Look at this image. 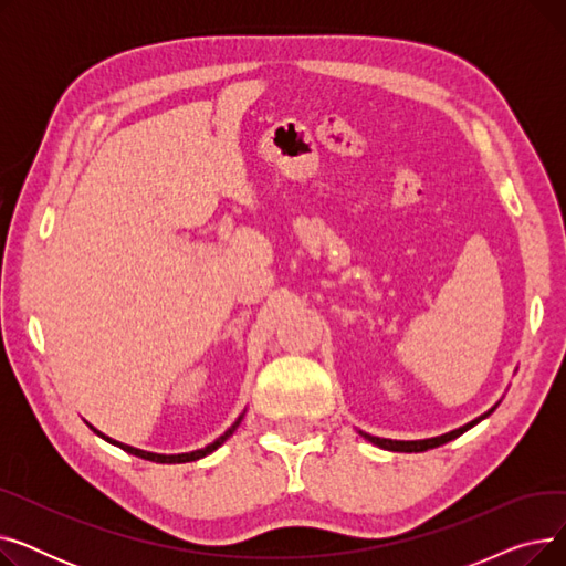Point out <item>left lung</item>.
I'll return each mask as SVG.
<instances>
[{
    "label": "left lung",
    "instance_id": "8db88e82",
    "mask_svg": "<svg viewBox=\"0 0 566 566\" xmlns=\"http://www.w3.org/2000/svg\"><path fill=\"white\" fill-rule=\"evenodd\" d=\"M491 412H493V408H491L489 412H484L482 418L468 422V424H465V427H461V429H454V431L444 433V436H438V438H427V440H390V438H378V436H369V433H363V436H365L367 440H371L374 444H378V448H382V450H390V452H427V450L440 448V444H444V442H450V440L459 438L461 433H465L468 429H472L474 424H480L484 418H489Z\"/></svg>",
    "mask_w": 566,
    "mask_h": 566
}]
</instances>
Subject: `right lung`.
<instances>
[{
	"label": "right lung",
	"mask_w": 566,
	"mask_h": 566,
	"mask_svg": "<svg viewBox=\"0 0 566 566\" xmlns=\"http://www.w3.org/2000/svg\"><path fill=\"white\" fill-rule=\"evenodd\" d=\"M241 420H243V415L241 418H238L216 442H211L208 444V448H203V450H197V452H190V454H154V452H144V450H137V448H130V444H124V442H116V440H112V438H107V436H103L101 431H96L94 427V431L101 436V438H105V440H109V442H114L116 448H122V450H126V452H130V454H135V457H139V459H146V461H156V463H188V461H197V459H201V457H206V454H211V452H216L220 444L235 431V427L241 424Z\"/></svg>",
	"instance_id": "add662e5"
}]
</instances>
